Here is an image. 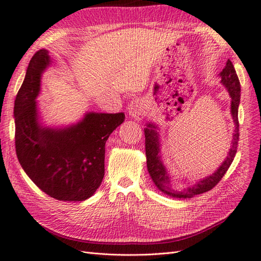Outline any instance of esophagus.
Returning a JSON list of instances; mask_svg holds the SVG:
<instances>
[{
    "label": "esophagus",
    "instance_id": "esophagus-1",
    "mask_svg": "<svg viewBox=\"0 0 261 261\" xmlns=\"http://www.w3.org/2000/svg\"><path fill=\"white\" fill-rule=\"evenodd\" d=\"M128 115L132 118L141 120L145 117V107L142 100H133L128 105Z\"/></svg>",
    "mask_w": 261,
    "mask_h": 261
}]
</instances>
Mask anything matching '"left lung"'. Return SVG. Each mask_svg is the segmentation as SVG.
Wrapping results in <instances>:
<instances>
[{
    "mask_svg": "<svg viewBox=\"0 0 261 261\" xmlns=\"http://www.w3.org/2000/svg\"><path fill=\"white\" fill-rule=\"evenodd\" d=\"M221 79V83L227 90L231 97V116L234 123V130H233V138L231 142V147L224 161L221 166L215 170L214 173L207 177L199 179L190 187H186L184 189H175L172 186V180L166 166L163 164L161 156V143H160V129L159 126L154 124V121H150L146 124L144 128L145 134V154H146V164L147 170L153 180L154 185L162 193L177 198H190L196 195L206 193V191L214 188L220 182V180L225 174L227 169L230 168L233 159L236 156L238 142H239V119H238V110L240 105V95H241V86L239 81L234 66L230 60H227L225 67L219 74Z\"/></svg>",
    "mask_w": 261,
    "mask_h": 261,
    "instance_id": "1",
    "label": "left lung"
}]
</instances>
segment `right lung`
<instances>
[{
    "label": "right lung",
    "mask_w": 261,
    "mask_h": 261,
    "mask_svg": "<svg viewBox=\"0 0 261 261\" xmlns=\"http://www.w3.org/2000/svg\"><path fill=\"white\" fill-rule=\"evenodd\" d=\"M50 64L48 50L40 49L27 67L14 101L15 152L27 175L44 193L58 200L82 201L102 181L106 142L125 115L89 111L75 124L44 125L37 98Z\"/></svg>",
    "instance_id": "obj_1"
}]
</instances>
